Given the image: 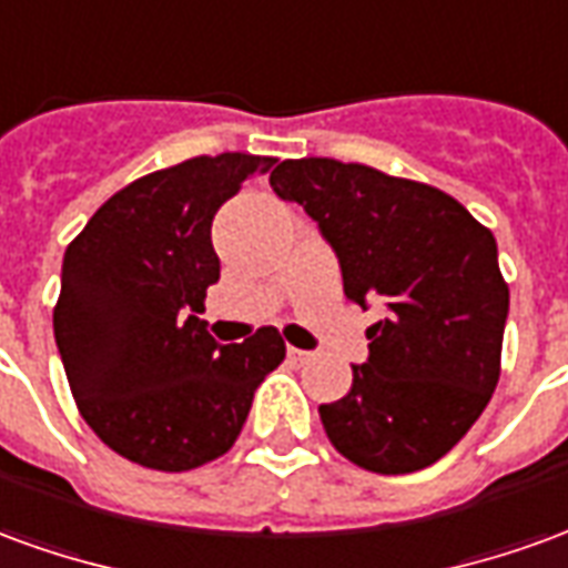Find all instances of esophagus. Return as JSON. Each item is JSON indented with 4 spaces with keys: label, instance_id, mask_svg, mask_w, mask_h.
<instances>
[{
    "label": "esophagus",
    "instance_id": "esophagus-1",
    "mask_svg": "<svg viewBox=\"0 0 568 568\" xmlns=\"http://www.w3.org/2000/svg\"><path fill=\"white\" fill-rule=\"evenodd\" d=\"M311 351H301V347H288V359L295 363V366H301V363H311Z\"/></svg>",
    "mask_w": 568,
    "mask_h": 568
}]
</instances>
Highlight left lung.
<instances>
[{"mask_svg":"<svg viewBox=\"0 0 568 568\" xmlns=\"http://www.w3.org/2000/svg\"><path fill=\"white\" fill-rule=\"evenodd\" d=\"M271 187L320 224L344 295L387 304L347 396L320 406L325 436L372 474L430 467L474 427L501 375L510 292L491 230L449 193L363 162L285 160Z\"/></svg>","mask_w":568,"mask_h":568,"instance_id":"obj_1","label":"left lung"}]
</instances>
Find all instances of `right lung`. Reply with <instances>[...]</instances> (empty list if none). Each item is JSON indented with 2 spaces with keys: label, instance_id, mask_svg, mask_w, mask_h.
I'll list each match as a JSON object with an SVG mask.
<instances>
[{
  "label": "right lung",
  "instance_id": "right-lung-1",
  "mask_svg": "<svg viewBox=\"0 0 568 568\" xmlns=\"http://www.w3.org/2000/svg\"><path fill=\"white\" fill-rule=\"evenodd\" d=\"M273 162L217 153L144 174L67 245L54 304L63 372L79 415L129 462L181 474L221 458L285 359L273 325L224 347L200 320L221 276L212 217Z\"/></svg>",
  "mask_w": 568,
  "mask_h": 568
}]
</instances>
